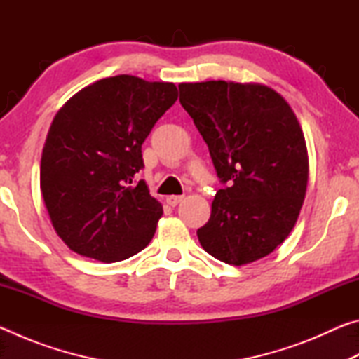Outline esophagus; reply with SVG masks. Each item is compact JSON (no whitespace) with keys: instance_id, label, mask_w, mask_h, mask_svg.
<instances>
[{"instance_id":"obj_1","label":"esophagus","mask_w":359,"mask_h":359,"mask_svg":"<svg viewBox=\"0 0 359 359\" xmlns=\"http://www.w3.org/2000/svg\"><path fill=\"white\" fill-rule=\"evenodd\" d=\"M182 199H184V196H180V194H171V196L166 198V203L174 208V205H177Z\"/></svg>"}]
</instances>
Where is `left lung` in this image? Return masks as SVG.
I'll use <instances>...</instances> for the list:
<instances>
[{"label": "left lung", "mask_w": 359, "mask_h": 359, "mask_svg": "<svg viewBox=\"0 0 359 359\" xmlns=\"http://www.w3.org/2000/svg\"><path fill=\"white\" fill-rule=\"evenodd\" d=\"M180 104L208 144L218 179L209 222L196 231L205 252L241 266L276 250L302 208L306 141L294 112L257 83H180Z\"/></svg>", "instance_id": "1"}]
</instances>
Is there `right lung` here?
<instances>
[{
    "label": "right lung",
    "mask_w": 359,
    "mask_h": 359,
    "mask_svg": "<svg viewBox=\"0 0 359 359\" xmlns=\"http://www.w3.org/2000/svg\"><path fill=\"white\" fill-rule=\"evenodd\" d=\"M177 95L174 83L120 74L60 109L42 150L41 191L72 252L115 263L149 245L163 208L136 174L145 137Z\"/></svg>",
    "instance_id": "obj_1"
}]
</instances>
